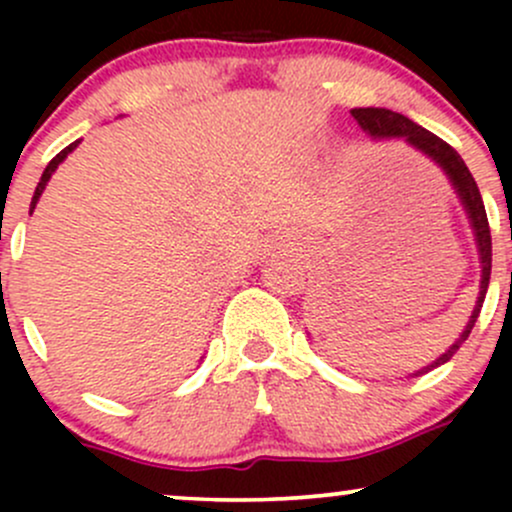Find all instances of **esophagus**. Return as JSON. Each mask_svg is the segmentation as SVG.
Instances as JSON below:
<instances>
[{
	"instance_id": "obj_1",
	"label": "esophagus",
	"mask_w": 512,
	"mask_h": 512,
	"mask_svg": "<svg viewBox=\"0 0 512 512\" xmlns=\"http://www.w3.org/2000/svg\"><path fill=\"white\" fill-rule=\"evenodd\" d=\"M286 243H289V240H286Z\"/></svg>"
}]
</instances>
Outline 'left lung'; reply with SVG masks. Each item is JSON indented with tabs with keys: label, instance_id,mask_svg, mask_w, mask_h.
Wrapping results in <instances>:
<instances>
[{
	"label": "left lung",
	"instance_id": "1",
	"mask_svg": "<svg viewBox=\"0 0 512 512\" xmlns=\"http://www.w3.org/2000/svg\"><path fill=\"white\" fill-rule=\"evenodd\" d=\"M351 115H354L358 127H361L370 139H375V142H380V139H402L404 144H409L411 149H416L419 154L431 158V161L443 170L445 178H448V182L452 185V190H455L457 199H460L464 214H467L469 226H472V233H474V243H477L479 267H481L477 305H474L472 315H469V322L464 325L460 337L448 346V351L440 354L436 361L428 363V366L407 375V378H419V375L431 373L433 368L448 363L450 358L457 354V349L467 342L469 332H472L474 322H477V317L481 313V305H484L486 291H489V279H491V231H489V219H486L484 199L479 195L477 180L472 178L469 168L464 166L462 156L457 154L450 144H445L443 139L436 137L433 132H428V129L419 127L416 122H411L409 117L392 113V110L387 108H354L351 110Z\"/></svg>",
	"mask_w": 512,
	"mask_h": 512
}]
</instances>
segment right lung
<instances>
[{"instance_id": "right-lung-1", "label": "right lung", "mask_w": 512, "mask_h": 512, "mask_svg": "<svg viewBox=\"0 0 512 512\" xmlns=\"http://www.w3.org/2000/svg\"><path fill=\"white\" fill-rule=\"evenodd\" d=\"M79 142L81 139H76L74 144H69L67 149H62L60 154H57L55 158H52V161L48 163V168L43 170V175H40V182H38V187H35V192H33V199H31V214H33V209H35V204H38V199H40V195H43V190H45V185H48L50 182V178H52V173H55L57 170V166H60V163L64 161V158H67L69 154H72V151L76 149V146H79Z\"/></svg>"}]
</instances>
